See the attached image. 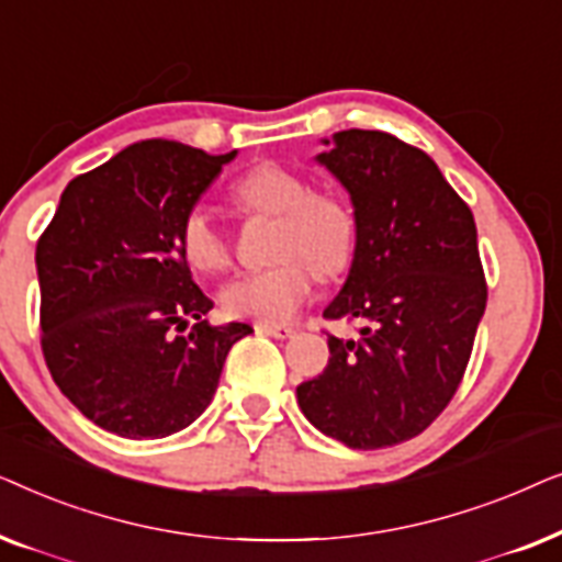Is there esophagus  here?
<instances>
[{
	"label": "esophagus",
	"mask_w": 562,
	"mask_h": 562,
	"mask_svg": "<svg viewBox=\"0 0 562 562\" xmlns=\"http://www.w3.org/2000/svg\"><path fill=\"white\" fill-rule=\"evenodd\" d=\"M256 327L260 329V333L279 337V340H286V337L294 335V327H289V325H271V322H258Z\"/></svg>",
	"instance_id": "obj_1"
}]
</instances>
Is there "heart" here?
Masks as SVG:
<instances>
[{"label":"heart","mask_w":562,"mask_h":562,"mask_svg":"<svg viewBox=\"0 0 562 562\" xmlns=\"http://www.w3.org/2000/svg\"><path fill=\"white\" fill-rule=\"evenodd\" d=\"M233 196L245 212L276 217V263L225 283L220 304L229 317L286 322L312 296L317 273L335 279L356 258L358 220L350 202L335 191L312 189L306 176L279 164H258L235 181ZM179 250L199 273H217L233 258L227 235L204 206L183 214Z\"/></svg>","instance_id":"heart-1"}]
</instances>
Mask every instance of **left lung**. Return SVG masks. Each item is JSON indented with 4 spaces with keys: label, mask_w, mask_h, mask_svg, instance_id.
<instances>
[{
    "label": "left lung",
    "mask_w": 562,
    "mask_h": 562,
    "mask_svg": "<svg viewBox=\"0 0 562 562\" xmlns=\"http://www.w3.org/2000/svg\"><path fill=\"white\" fill-rule=\"evenodd\" d=\"M317 160L358 220L356 258L325 319L363 327L358 340L329 335L327 368L296 398L327 437L389 448L440 417L471 360L488 296L473 212L425 150L381 130L335 133Z\"/></svg>",
    "instance_id": "obj_1"
}]
</instances>
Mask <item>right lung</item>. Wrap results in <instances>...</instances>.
<instances>
[{"instance_id": "1", "label": "right lung", "mask_w": 562, "mask_h": 562, "mask_svg": "<svg viewBox=\"0 0 562 562\" xmlns=\"http://www.w3.org/2000/svg\"><path fill=\"white\" fill-rule=\"evenodd\" d=\"M233 158L173 140L130 145L68 183L37 240L45 363L106 432L158 440L189 427L229 348L252 333L204 319L214 304L179 250L183 214Z\"/></svg>"}]
</instances>
